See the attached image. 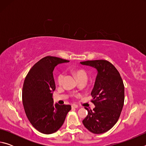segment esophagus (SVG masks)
Segmentation results:
<instances>
[{"label":"esophagus","instance_id":"34e87169","mask_svg":"<svg viewBox=\"0 0 146 146\" xmlns=\"http://www.w3.org/2000/svg\"><path fill=\"white\" fill-rule=\"evenodd\" d=\"M71 108H72V109H76L78 108V106L76 104H72L71 105Z\"/></svg>","mask_w":146,"mask_h":146}]
</instances>
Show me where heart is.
Here are the masks:
<instances>
[{"instance_id": "1", "label": "heart", "mask_w": 146, "mask_h": 146, "mask_svg": "<svg viewBox=\"0 0 146 146\" xmlns=\"http://www.w3.org/2000/svg\"><path fill=\"white\" fill-rule=\"evenodd\" d=\"M74 73L75 74L76 77H77L78 80H82V79H85V80H87L88 78V75L87 73L86 72L85 70H77L74 71ZM64 76H65V74L64 73L62 72L58 74L57 76V82L59 85H61L62 84L64 81Z\"/></svg>"}]
</instances>
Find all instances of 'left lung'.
Masks as SVG:
<instances>
[{
	"label": "left lung",
	"instance_id": "8db88e82",
	"mask_svg": "<svg viewBox=\"0 0 146 146\" xmlns=\"http://www.w3.org/2000/svg\"><path fill=\"white\" fill-rule=\"evenodd\" d=\"M81 64L97 70L95 85L91 95L95 108L85 109L88 115L82 120L91 133L101 134L111 129L117 122L124 102V86L118 70L106 60H87Z\"/></svg>",
	"mask_w": 146,
	"mask_h": 146
}]
</instances>
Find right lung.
Segmentation results:
<instances>
[{
  "label": "right lung",
  "mask_w": 146,
  "mask_h": 146,
  "mask_svg": "<svg viewBox=\"0 0 146 146\" xmlns=\"http://www.w3.org/2000/svg\"><path fill=\"white\" fill-rule=\"evenodd\" d=\"M67 60L47 56L37 62L26 76L23 88V102L26 115L32 125L44 134H52L60 129L70 105L54 104L55 90L53 71L58 64Z\"/></svg>",
  "instance_id": "add662e5"
}]
</instances>
